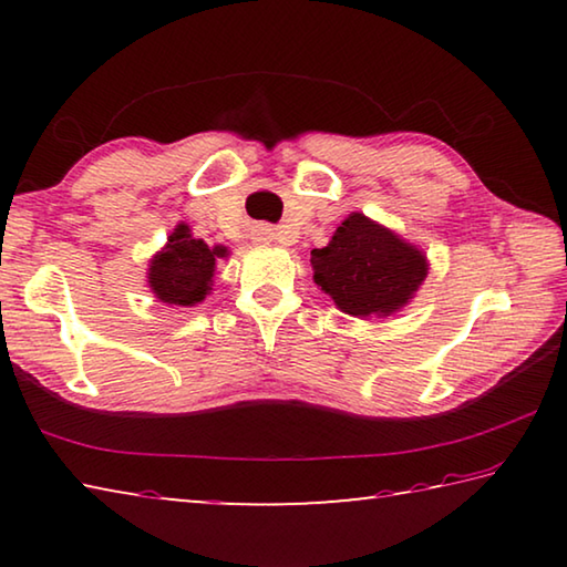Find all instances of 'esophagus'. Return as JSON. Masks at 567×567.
<instances>
[{"mask_svg":"<svg viewBox=\"0 0 567 567\" xmlns=\"http://www.w3.org/2000/svg\"><path fill=\"white\" fill-rule=\"evenodd\" d=\"M255 239H257V243H272L275 229L272 227H257L255 229Z\"/></svg>","mask_w":567,"mask_h":567,"instance_id":"1","label":"esophagus"}]
</instances>
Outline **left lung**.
<instances>
[{
  "label": "left lung",
  "mask_w": 567,
  "mask_h": 567,
  "mask_svg": "<svg viewBox=\"0 0 567 567\" xmlns=\"http://www.w3.org/2000/svg\"><path fill=\"white\" fill-rule=\"evenodd\" d=\"M312 280L350 318H390L425 282L430 262L417 245L362 213H350L330 243L310 252Z\"/></svg>",
  "instance_id": "obj_1"
}]
</instances>
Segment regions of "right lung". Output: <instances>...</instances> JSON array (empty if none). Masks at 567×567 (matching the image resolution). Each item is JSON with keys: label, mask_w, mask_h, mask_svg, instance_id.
Returning a JSON list of instances; mask_svg holds the SVG:
<instances>
[{"label": "right lung", "mask_w": 567, "mask_h": 567, "mask_svg": "<svg viewBox=\"0 0 567 567\" xmlns=\"http://www.w3.org/2000/svg\"><path fill=\"white\" fill-rule=\"evenodd\" d=\"M217 257H227V247H209L205 239L192 237L189 225L179 223L167 237V245L152 255L147 285L159 302L195 307L213 292Z\"/></svg>", "instance_id": "1"}]
</instances>
